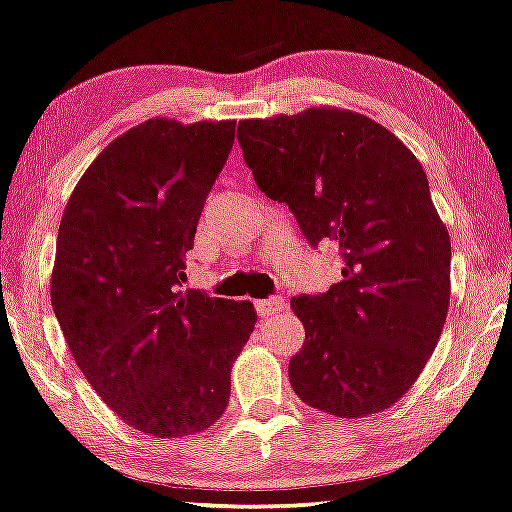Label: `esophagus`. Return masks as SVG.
<instances>
[{"label": "esophagus", "mask_w": 512, "mask_h": 512, "mask_svg": "<svg viewBox=\"0 0 512 512\" xmlns=\"http://www.w3.org/2000/svg\"><path fill=\"white\" fill-rule=\"evenodd\" d=\"M285 306L287 304H285V299H282V296H270V299H258L256 301V313L261 315V318H268V315L280 313Z\"/></svg>", "instance_id": "34e87169"}]
</instances>
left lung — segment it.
<instances>
[{
  "instance_id": "1",
  "label": "left lung",
  "mask_w": 512,
  "mask_h": 512,
  "mask_svg": "<svg viewBox=\"0 0 512 512\" xmlns=\"http://www.w3.org/2000/svg\"><path fill=\"white\" fill-rule=\"evenodd\" d=\"M246 166L318 246L339 244L342 282L292 299L306 342L289 382L308 406L363 418L413 387L444 330L451 239L420 161L363 113L308 109L239 121Z\"/></svg>"
}]
</instances>
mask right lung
Masks as SVG:
<instances>
[{"label":"right lung","instance_id":"add662e5","mask_svg":"<svg viewBox=\"0 0 512 512\" xmlns=\"http://www.w3.org/2000/svg\"><path fill=\"white\" fill-rule=\"evenodd\" d=\"M235 121L151 118L113 140L63 211L52 306L75 363L113 413L151 437L211 427L254 332L251 301L182 289Z\"/></svg>","mask_w":512,"mask_h":512}]
</instances>
